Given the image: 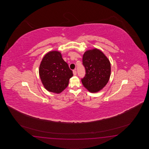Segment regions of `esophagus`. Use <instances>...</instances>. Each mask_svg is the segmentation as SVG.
<instances>
[{"instance_id": "esophagus-1", "label": "esophagus", "mask_w": 149, "mask_h": 149, "mask_svg": "<svg viewBox=\"0 0 149 149\" xmlns=\"http://www.w3.org/2000/svg\"><path fill=\"white\" fill-rule=\"evenodd\" d=\"M73 73L74 76H76V74H77V71H76V70H73Z\"/></svg>"}]
</instances>
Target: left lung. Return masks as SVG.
Segmentation results:
<instances>
[{
  "label": "left lung",
  "instance_id": "1",
  "mask_svg": "<svg viewBox=\"0 0 149 149\" xmlns=\"http://www.w3.org/2000/svg\"><path fill=\"white\" fill-rule=\"evenodd\" d=\"M82 64L85 69L82 85L91 93L97 92L109 81L111 65L108 58L97 49L86 51L83 55Z\"/></svg>",
  "mask_w": 149,
  "mask_h": 149
}]
</instances>
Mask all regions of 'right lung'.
Instances as JSON below:
<instances>
[{"instance_id":"1","label":"right lung","mask_w":149,"mask_h":149,"mask_svg":"<svg viewBox=\"0 0 149 149\" xmlns=\"http://www.w3.org/2000/svg\"><path fill=\"white\" fill-rule=\"evenodd\" d=\"M39 76L48 91L58 94L67 88L73 72L60 53L52 51L42 58L39 67Z\"/></svg>"}]
</instances>
